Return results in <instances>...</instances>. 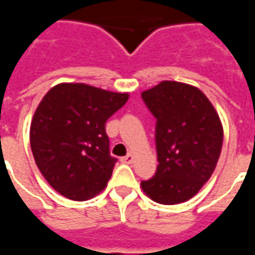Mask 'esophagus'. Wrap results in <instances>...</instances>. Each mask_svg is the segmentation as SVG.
Wrapping results in <instances>:
<instances>
[{
  "label": "esophagus",
  "instance_id": "34e87169",
  "mask_svg": "<svg viewBox=\"0 0 255 255\" xmlns=\"http://www.w3.org/2000/svg\"><path fill=\"white\" fill-rule=\"evenodd\" d=\"M122 161L124 162V164H132V161H133V154H127L126 157H122Z\"/></svg>",
  "mask_w": 255,
  "mask_h": 255
}]
</instances>
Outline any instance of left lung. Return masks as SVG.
Segmentation results:
<instances>
[{
	"label": "left lung",
	"instance_id": "obj_1",
	"mask_svg": "<svg viewBox=\"0 0 255 255\" xmlns=\"http://www.w3.org/2000/svg\"><path fill=\"white\" fill-rule=\"evenodd\" d=\"M155 123L157 171L140 183L154 202L188 201L208 182L223 147V126L202 91L190 84L165 80L142 93Z\"/></svg>",
	"mask_w": 255,
	"mask_h": 255
}]
</instances>
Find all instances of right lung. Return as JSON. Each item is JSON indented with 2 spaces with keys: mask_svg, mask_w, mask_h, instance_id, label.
Returning a JSON list of instances; mask_svg holds the SVG:
<instances>
[{
  "mask_svg": "<svg viewBox=\"0 0 255 255\" xmlns=\"http://www.w3.org/2000/svg\"><path fill=\"white\" fill-rule=\"evenodd\" d=\"M128 97L60 83L42 98L31 122V150L43 177L61 195L87 201L106 187L117 158L109 153L105 123Z\"/></svg>",
  "mask_w": 255,
  "mask_h": 255,
  "instance_id": "add662e5",
  "label": "right lung"
}]
</instances>
